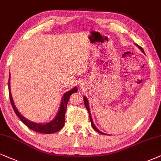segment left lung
Masks as SVG:
<instances>
[{
    "label": "left lung",
    "instance_id": "8db88e82",
    "mask_svg": "<svg viewBox=\"0 0 161 161\" xmlns=\"http://www.w3.org/2000/svg\"><path fill=\"white\" fill-rule=\"evenodd\" d=\"M136 44V46L138 48L140 49V50H141L142 51V53H144V51H143V49L141 47H140L139 45H137V44ZM83 98H84V103H85V107H86V108H87V111H88V113H89V117H90V120H91V125H92V127H93V129L95 130L96 131H97V132H99V134H102V135H105V133H103V132H102L101 131H99V130L97 129V127H96V125H94V123H93V119H92V117H91V111H90V108H89V104H88V100H87V97H85V96H84V97H83Z\"/></svg>",
    "mask_w": 161,
    "mask_h": 161
}]
</instances>
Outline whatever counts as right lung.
Segmentation results:
<instances>
[{"label": "right lung", "mask_w": 161, "mask_h": 161, "mask_svg": "<svg viewBox=\"0 0 161 161\" xmlns=\"http://www.w3.org/2000/svg\"><path fill=\"white\" fill-rule=\"evenodd\" d=\"M78 89L76 87H74V88L71 89V90L68 91V92L64 93V95L62 96V102H61V104L58 108V112H57L56 117H54V119L50 122L48 123H34L29 120L28 119H26V117H24L21 113L18 111V110L16 108L15 103L13 99V97L11 94V90H10V74L9 77V99L10 102H11L12 106L13 108L14 111H15L16 115L18 116L21 120L27 126L28 128L30 129L33 130V131L39 132V133L42 134H53L55 132L58 131L63 128V126L64 125V118H65V111L67 109V105H68V100L70 99V97L73 93L75 92H77Z\"/></svg>", "instance_id": "obj_1"}]
</instances>
